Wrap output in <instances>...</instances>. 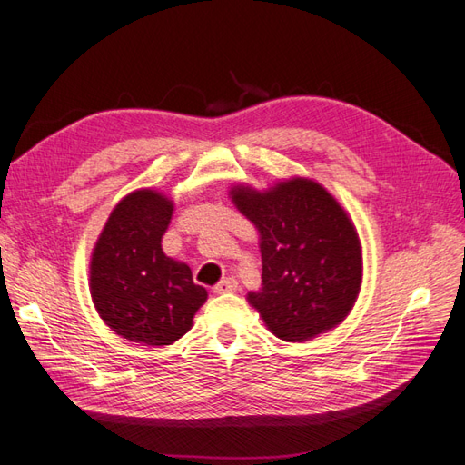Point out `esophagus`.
I'll list each match as a JSON object with an SVG mask.
<instances>
[{
    "mask_svg": "<svg viewBox=\"0 0 465 465\" xmlns=\"http://www.w3.org/2000/svg\"><path fill=\"white\" fill-rule=\"evenodd\" d=\"M236 289H238V281L234 277H227V279H223L219 285L213 287V292H217V294H221V292H232Z\"/></svg>",
    "mask_w": 465,
    "mask_h": 465,
    "instance_id": "1",
    "label": "esophagus"
}]
</instances>
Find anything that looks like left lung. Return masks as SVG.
Returning a JSON list of instances; mask_svg holds the SVG:
<instances>
[{"label":"left lung","mask_w":465,"mask_h":465,"mask_svg":"<svg viewBox=\"0 0 465 465\" xmlns=\"http://www.w3.org/2000/svg\"><path fill=\"white\" fill-rule=\"evenodd\" d=\"M234 205L260 231L262 291L250 292L279 340L306 341L353 308L362 279L361 242L341 205L306 178L270 192L232 188Z\"/></svg>","instance_id":"1"}]
</instances>
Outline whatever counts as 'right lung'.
I'll list each match as a JSON object with an SVG mask.
<instances>
[{"mask_svg":"<svg viewBox=\"0 0 465 465\" xmlns=\"http://www.w3.org/2000/svg\"><path fill=\"white\" fill-rule=\"evenodd\" d=\"M173 202L134 192L112 211L91 260V294L110 330L134 343L171 345L190 328L207 291L186 263L164 256Z\"/></svg>","mask_w":465,"mask_h":465,"instance_id":"obj_1","label":"right lung"}]
</instances>
